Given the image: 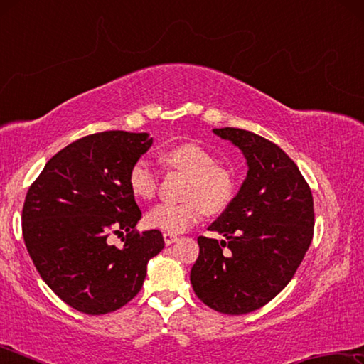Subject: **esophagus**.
Wrapping results in <instances>:
<instances>
[{
  "label": "esophagus",
  "instance_id": "1",
  "mask_svg": "<svg viewBox=\"0 0 364 364\" xmlns=\"http://www.w3.org/2000/svg\"><path fill=\"white\" fill-rule=\"evenodd\" d=\"M164 241L167 245H171V244L178 241V236H176V234H171V232H164Z\"/></svg>",
  "mask_w": 364,
  "mask_h": 364
}]
</instances>
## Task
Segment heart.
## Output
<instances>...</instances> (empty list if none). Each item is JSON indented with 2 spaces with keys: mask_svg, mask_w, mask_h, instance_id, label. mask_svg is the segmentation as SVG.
Listing matches in <instances>:
<instances>
[{
  "mask_svg": "<svg viewBox=\"0 0 364 364\" xmlns=\"http://www.w3.org/2000/svg\"><path fill=\"white\" fill-rule=\"evenodd\" d=\"M160 159L168 168L188 175V180L183 188V202H164L151 208L146 217L151 228L171 234L183 232L196 225L205 212L218 215L231 204L234 178L202 146L184 143L165 151ZM127 183L134 197L151 200L157 194L159 173L149 160L138 159L128 170Z\"/></svg>",
  "mask_w": 364,
  "mask_h": 364,
  "instance_id": "1",
  "label": "heart"
}]
</instances>
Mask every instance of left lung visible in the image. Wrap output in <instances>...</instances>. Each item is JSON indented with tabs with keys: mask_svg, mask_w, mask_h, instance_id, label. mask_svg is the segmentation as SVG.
Wrapping results in <instances>:
<instances>
[{
	"mask_svg": "<svg viewBox=\"0 0 364 364\" xmlns=\"http://www.w3.org/2000/svg\"><path fill=\"white\" fill-rule=\"evenodd\" d=\"M247 160V178L210 231L226 241L197 237L191 284L212 310L245 315L273 300L310 247L315 226L311 189L287 154L241 128H215Z\"/></svg>",
	"mask_w": 364,
	"mask_h": 364,
	"instance_id": "8db88e82",
	"label": "left lung"
}]
</instances>
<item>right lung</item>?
I'll return each mask as SVG.
<instances>
[{
  "instance_id": "add662e5",
  "label": "right lung",
  "mask_w": 364,
  "mask_h": 364,
  "mask_svg": "<svg viewBox=\"0 0 364 364\" xmlns=\"http://www.w3.org/2000/svg\"><path fill=\"white\" fill-rule=\"evenodd\" d=\"M151 144L147 133L88 134L49 159L27 191L22 234L30 258L51 291L86 315L127 305L165 245L160 231L134 230L141 210L127 183ZM123 232V246L109 244L110 233Z\"/></svg>"
}]
</instances>
